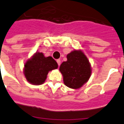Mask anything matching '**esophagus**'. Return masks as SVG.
Instances as JSON below:
<instances>
[{
  "instance_id": "1",
  "label": "esophagus",
  "mask_w": 124,
  "mask_h": 124,
  "mask_svg": "<svg viewBox=\"0 0 124 124\" xmlns=\"http://www.w3.org/2000/svg\"><path fill=\"white\" fill-rule=\"evenodd\" d=\"M57 64H58V65H61V60H60V59H57Z\"/></svg>"
}]
</instances>
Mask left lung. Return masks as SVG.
<instances>
[{"label": "left lung", "mask_w": 124, "mask_h": 124, "mask_svg": "<svg viewBox=\"0 0 124 124\" xmlns=\"http://www.w3.org/2000/svg\"><path fill=\"white\" fill-rule=\"evenodd\" d=\"M67 61L59 67L67 87L78 89L87 83L91 77L92 69L87 56L81 50H74L67 54Z\"/></svg>", "instance_id": "1"}]
</instances>
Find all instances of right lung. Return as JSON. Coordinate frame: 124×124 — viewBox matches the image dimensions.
Masks as SVG:
<instances>
[{"label": "right lung", "instance_id": "obj_1", "mask_svg": "<svg viewBox=\"0 0 124 124\" xmlns=\"http://www.w3.org/2000/svg\"><path fill=\"white\" fill-rule=\"evenodd\" d=\"M57 62L51 57H45L41 52H36L24 63L23 73L26 79L32 85L45 83L50 71L57 69Z\"/></svg>", "mask_w": 124, "mask_h": 124}]
</instances>
